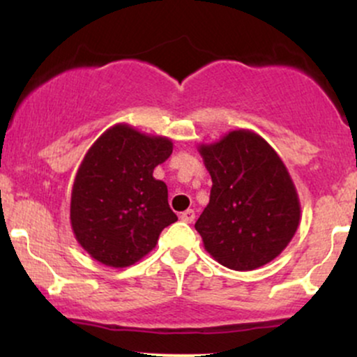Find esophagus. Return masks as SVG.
I'll return each instance as SVG.
<instances>
[{"label": "esophagus", "mask_w": 357, "mask_h": 357, "mask_svg": "<svg viewBox=\"0 0 357 357\" xmlns=\"http://www.w3.org/2000/svg\"><path fill=\"white\" fill-rule=\"evenodd\" d=\"M179 218H181V221H184V223H192V221H195V211L192 210L183 211L181 215H179Z\"/></svg>", "instance_id": "34e87169"}]
</instances>
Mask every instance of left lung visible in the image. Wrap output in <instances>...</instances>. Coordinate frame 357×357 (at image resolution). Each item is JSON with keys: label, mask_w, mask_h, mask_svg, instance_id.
I'll return each mask as SVG.
<instances>
[{"label": "left lung", "mask_w": 357, "mask_h": 357, "mask_svg": "<svg viewBox=\"0 0 357 357\" xmlns=\"http://www.w3.org/2000/svg\"><path fill=\"white\" fill-rule=\"evenodd\" d=\"M211 176L210 203L196 221L204 250L223 267L255 270L284 252L301 223V202L272 146L248 129L198 147Z\"/></svg>", "instance_id": "1"}]
</instances>
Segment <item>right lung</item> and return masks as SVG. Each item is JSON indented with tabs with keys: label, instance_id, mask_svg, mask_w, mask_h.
<instances>
[{
	"label": "right lung",
	"instance_id": "right-lung-1",
	"mask_svg": "<svg viewBox=\"0 0 357 357\" xmlns=\"http://www.w3.org/2000/svg\"><path fill=\"white\" fill-rule=\"evenodd\" d=\"M173 153L171 139L116 124L93 142L75 174L70 225L80 247L114 268L134 265L178 221L154 167Z\"/></svg>",
	"mask_w": 357,
	"mask_h": 357
}]
</instances>
